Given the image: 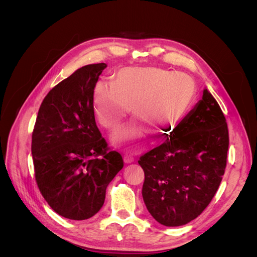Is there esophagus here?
I'll return each instance as SVG.
<instances>
[{"instance_id": "esophagus-1", "label": "esophagus", "mask_w": 257, "mask_h": 257, "mask_svg": "<svg viewBox=\"0 0 257 257\" xmlns=\"http://www.w3.org/2000/svg\"><path fill=\"white\" fill-rule=\"evenodd\" d=\"M124 162L126 163V164H131V163H133L134 162V158L132 157V155H130V154H125L124 155Z\"/></svg>"}]
</instances>
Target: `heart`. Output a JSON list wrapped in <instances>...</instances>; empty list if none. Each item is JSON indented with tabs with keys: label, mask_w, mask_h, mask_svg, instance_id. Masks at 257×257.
Wrapping results in <instances>:
<instances>
[{
	"label": "heart",
	"mask_w": 257,
	"mask_h": 257,
	"mask_svg": "<svg viewBox=\"0 0 257 257\" xmlns=\"http://www.w3.org/2000/svg\"><path fill=\"white\" fill-rule=\"evenodd\" d=\"M196 85L188 75L159 67H125L113 76L112 84L98 83L94 92L96 118L100 125L114 131L130 108L139 121L121 131L114 142L135 149L148 141L150 128L178 127L195 102ZM144 121L146 125L142 124Z\"/></svg>",
	"instance_id": "b5f03b06"
}]
</instances>
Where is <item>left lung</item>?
I'll use <instances>...</instances> for the list:
<instances>
[{
  "label": "left lung",
  "instance_id": "obj_1",
  "mask_svg": "<svg viewBox=\"0 0 257 257\" xmlns=\"http://www.w3.org/2000/svg\"><path fill=\"white\" fill-rule=\"evenodd\" d=\"M228 144L226 119L205 89L174 133L138 161L145 173L143 198L155 220L181 226L204 211L222 181Z\"/></svg>",
  "mask_w": 257,
  "mask_h": 257
}]
</instances>
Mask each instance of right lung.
Returning a JSON list of instances; mask_svg holds the SVG:
<instances>
[{"label":"right lung","instance_id":"right-lung-1","mask_svg":"<svg viewBox=\"0 0 257 257\" xmlns=\"http://www.w3.org/2000/svg\"><path fill=\"white\" fill-rule=\"evenodd\" d=\"M105 63L90 64L52 88L32 133L35 180L58 214L87 220L103 207L108 184L123 167L96 125L93 94Z\"/></svg>","mask_w":257,"mask_h":257}]
</instances>
